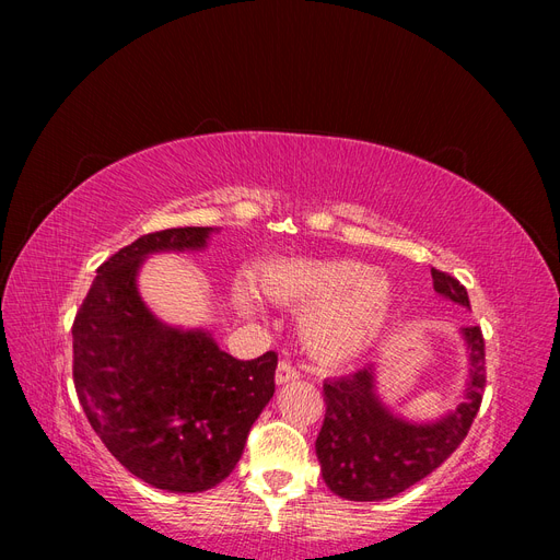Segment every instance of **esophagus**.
I'll return each instance as SVG.
<instances>
[{"label":"esophagus","instance_id":"34e87169","mask_svg":"<svg viewBox=\"0 0 560 560\" xmlns=\"http://www.w3.org/2000/svg\"><path fill=\"white\" fill-rule=\"evenodd\" d=\"M301 374H299V369L292 364V362H287V360H282L280 364H278V371H276V381H278V385H282V383H290V381H296Z\"/></svg>","mask_w":560,"mask_h":560}]
</instances>
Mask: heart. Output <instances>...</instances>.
Returning <instances> with one entry per match:
<instances>
[{
  "instance_id": "heart-1",
  "label": "heart",
  "mask_w": 560,
  "mask_h": 560,
  "mask_svg": "<svg viewBox=\"0 0 560 560\" xmlns=\"http://www.w3.org/2000/svg\"><path fill=\"white\" fill-rule=\"evenodd\" d=\"M261 292L284 306H313L301 319L303 341L322 362H346L374 341L387 317L389 282L354 261L282 259L261 268ZM243 308L254 306L245 287L238 290Z\"/></svg>"
}]
</instances>
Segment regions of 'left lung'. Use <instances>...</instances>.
<instances>
[{
    "label": "left lung",
    "instance_id": "8db88e82",
    "mask_svg": "<svg viewBox=\"0 0 560 560\" xmlns=\"http://www.w3.org/2000/svg\"><path fill=\"white\" fill-rule=\"evenodd\" d=\"M434 292L469 308L465 287L432 268ZM469 381L457 409L432 425H413L389 413L374 389V366L325 381L327 413L315 442L322 479L331 493L354 502L395 498L425 479L463 444L486 389V343L481 327H465Z\"/></svg>",
    "mask_w": 560,
    "mask_h": 560
}]
</instances>
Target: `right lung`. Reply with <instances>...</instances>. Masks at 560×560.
I'll list each match as a JSON object with an SVG mask.
<instances>
[{"mask_svg": "<svg viewBox=\"0 0 560 560\" xmlns=\"http://www.w3.org/2000/svg\"><path fill=\"white\" fill-rule=\"evenodd\" d=\"M210 231L165 229L112 254L72 325V376L91 428L130 474L171 493L222 483L276 393L273 350L235 360L206 331L161 325L138 294L147 254L200 249Z\"/></svg>", "mask_w": 560, "mask_h": 560, "instance_id": "1", "label": "right lung"}]
</instances>
